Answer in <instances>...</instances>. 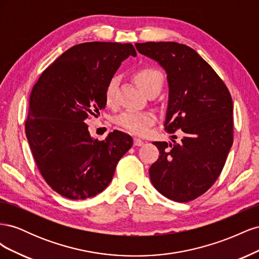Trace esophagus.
<instances>
[{
    "label": "esophagus",
    "mask_w": 259,
    "mask_h": 259,
    "mask_svg": "<svg viewBox=\"0 0 259 259\" xmlns=\"http://www.w3.org/2000/svg\"><path fill=\"white\" fill-rule=\"evenodd\" d=\"M134 145L137 146V147L143 146V145H144V142H143L142 139H139V138H134Z\"/></svg>",
    "instance_id": "esophagus-1"
}]
</instances>
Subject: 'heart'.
Instances as JSON below:
<instances>
[{
	"mask_svg": "<svg viewBox=\"0 0 259 259\" xmlns=\"http://www.w3.org/2000/svg\"><path fill=\"white\" fill-rule=\"evenodd\" d=\"M134 79L139 88L147 95L154 92L159 94L164 82L163 74L159 70L151 67H143L136 70L134 72ZM117 83H119L117 77L112 76L106 86L105 100L108 106H112L114 103ZM155 120L156 116L153 112L127 110L122 112L116 117V123L124 130L133 133V134L145 135L151 125L155 122Z\"/></svg>",
	"mask_w": 259,
	"mask_h": 259,
	"instance_id": "obj_1",
	"label": "heart"
}]
</instances>
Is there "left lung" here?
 <instances>
[{"instance_id": "1", "label": "left lung", "mask_w": 259, "mask_h": 259, "mask_svg": "<svg viewBox=\"0 0 259 259\" xmlns=\"http://www.w3.org/2000/svg\"><path fill=\"white\" fill-rule=\"evenodd\" d=\"M137 51L165 70V131L182 142H154L159 159L149 168L153 187L175 202L206 192L221 175L233 143V104L221 77L191 48L176 42L136 43ZM174 138V136H171Z\"/></svg>"}]
</instances>
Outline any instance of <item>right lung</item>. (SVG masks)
<instances>
[{
    "label": "right lung",
    "mask_w": 259,
    "mask_h": 259,
    "mask_svg": "<svg viewBox=\"0 0 259 259\" xmlns=\"http://www.w3.org/2000/svg\"><path fill=\"white\" fill-rule=\"evenodd\" d=\"M128 56H136L131 43L77 44L33 86L26 136L41 175L62 197L85 200L104 191L133 146V138L120 131L101 142L94 139L85 123L106 107V86Z\"/></svg>",
    "instance_id": "add662e5"
}]
</instances>
